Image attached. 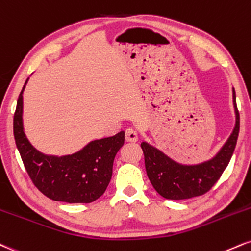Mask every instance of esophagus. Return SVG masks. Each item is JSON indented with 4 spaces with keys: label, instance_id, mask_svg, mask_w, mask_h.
<instances>
[{
    "label": "esophagus",
    "instance_id": "34e87169",
    "mask_svg": "<svg viewBox=\"0 0 251 251\" xmlns=\"http://www.w3.org/2000/svg\"><path fill=\"white\" fill-rule=\"evenodd\" d=\"M125 139L127 143H137L138 141V132L133 128H127L125 133Z\"/></svg>",
    "mask_w": 251,
    "mask_h": 251
}]
</instances>
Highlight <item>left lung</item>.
<instances>
[{"label": "left lung", "instance_id": "8db88e82", "mask_svg": "<svg viewBox=\"0 0 251 251\" xmlns=\"http://www.w3.org/2000/svg\"><path fill=\"white\" fill-rule=\"evenodd\" d=\"M236 123L232 133L213 159L198 165H181L152 145L141 143L147 176L160 195L170 200H185L203 195L220 179L230 161L240 132V114L232 87Z\"/></svg>", "mask_w": 251, "mask_h": 251}]
</instances>
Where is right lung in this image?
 Returning <instances> with one entry per match:
<instances>
[{
	"mask_svg": "<svg viewBox=\"0 0 251 251\" xmlns=\"http://www.w3.org/2000/svg\"><path fill=\"white\" fill-rule=\"evenodd\" d=\"M25 84L14 114V137L30 179L39 192L53 201L68 203L96 201L110 183L114 158L125 141V132L93 140L71 155L43 154L29 143L23 131L22 95Z\"/></svg>",
	"mask_w": 251,
	"mask_h": 251,
	"instance_id": "right-lung-1",
	"label": "right lung"
}]
</instances>
